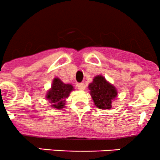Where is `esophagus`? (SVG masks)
Masks as SVG:
<instances>
[{
  "label": "esophagus",
  "mask_w": 160,
  "mask_h": 160,
  "mask_svg": "<svg viewBox=\"0 0 160 160\" xmlns=\"http://www.w3.org/2000/svg\"><path fill=\"white\" fill-rule=\"evenodd\" d=\"M76 86H77V88H78L79 90H84V89H85V84L82 83H82H78V84H77Z\"/></svg>",
  "instance_id": "1"
}]
</instances>
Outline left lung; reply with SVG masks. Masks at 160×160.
Instances as JSON below:
<instances>
[{
	"label": "left lung",
	"mask_w": 160,
	"mask_h": 160,
	"mask_svg": "<svg viewBox=\"0 0 160 160\" xmlns=\"http://www.w3.org/2000/svg\"><path fill=\"white\" fill-rule=\"evenodd\" d=\"M90 95L95 105L99 109H110L112 101L118 96L116 88L102 75H97L88 85Z\"/></svg>",
	"instance_id": "obj_1"
}]
</instances>
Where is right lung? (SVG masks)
Instances as JSON below:
<instances>
[{"mask_svg":"<svg viewBox=\"0 0 160 160\" xmlns=\"http://www.w3.org/2000/svg\"><path fill=\"white\" fill-rule=\"evenodd\" d=\"M73 89L72 85L64 84L60 78H55L53 80L51 88L47 92V99L53 108L62 109L65 105V99Z\"/></svg>","mask_w":160,"mask_h":160,"instance_id":"1","label":"right lung"}]
</instances>
